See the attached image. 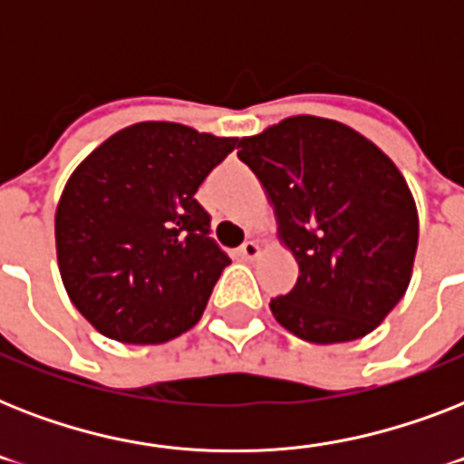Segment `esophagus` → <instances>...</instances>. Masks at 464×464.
<instances>
[{"mask_svg": "<svg viewBox=\"0 0 464 464\" xmlns=\"http://www.w3.org/2000/svg\"><path fill=\"white\" fill-rule=\"evenodd\" d=\"M260 253H262V246L257 243V240H246V243L238 247L240 260H247V262L257 260V257H260Z\"/></svg>", "mask_w": 464, "mask_h": 464, "instance_id": "34e87169", "label": "esophagus"}]
</instances>
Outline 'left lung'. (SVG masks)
<instances>
[{"label":"left lung","mask_w":464,"mask_h":464,"mask_svg":"<svg viewBox=\"0 0 464 464\" xmlns=\"http://www.w3.org/2000/svg\"><path fill=\"white\" fill-rule=\"evenodd\" d=\"M238 149L298 262L296 286L269 304L276 323L310 344L366 337L414 269L419 214L400 168L353 127L315 115L284 118Z\"/></svg>","instance_id":"left-lung-1"}]
</instances>
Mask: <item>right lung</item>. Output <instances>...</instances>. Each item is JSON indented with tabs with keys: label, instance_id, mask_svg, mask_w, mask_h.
Here are the masks:
<instances>
[{
	"label": "right lung",
	"instance_id": "right-lung-1",
	"mask_svg": "<svg viewBox=\"0 0 464 464\" xmlns=\"http://www.w3.org/2000/svg\"><path fill=\"white\" fill-rule=\"evenodd\" d=\"M238 137L180 122H137L69 175L54 211L69 301L101 334L163 344L195 327L231 260L207 236L197 188Z\"/></svg>",
	"mask_w": 464,
	"mask_h": 464
}]
</instances>
